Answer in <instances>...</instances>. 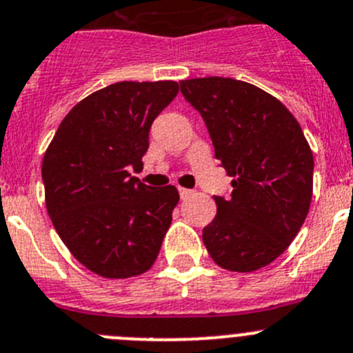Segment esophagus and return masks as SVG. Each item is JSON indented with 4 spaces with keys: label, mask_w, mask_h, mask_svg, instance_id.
I'll use <instances>...</instances> for the list:
<instances>
[{
    "label": "esophagus",
    "mask_w": 353,
    "mask_h": 353,
    "mask_svg": "<svg viewBox=\"0 0 353 353\" xmlns=\"http://www.w3.org/2000/svg\"><path fill=\"white\" fill-rule=\"evenodd\" d=\"M179 195H181V199H188V196H192L193 195V192L192 190H186V188H179Z\"/></svg>",
    "instance_id": "1"
}]
</instances>
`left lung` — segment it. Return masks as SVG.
Instances as JSON below:
<instances>
[{"label": "left lung", "mask_w": 353, "mask_h": 353, "mask_svg": "<svg viewBox=\"0 0 353 353\" xmlns=\"http://www.w3.org/2000/svg\"><path fill=\"white\" fill-rule=\"evenodd\" d=\"M181 92L207 125L216 158L232 179L228 199L202 239L216 265L256 272L298 235L314 192V154L298 120L281 101L233 78H193Z\"/></svg>", "instance_id": "obj_1"}]
</instances>
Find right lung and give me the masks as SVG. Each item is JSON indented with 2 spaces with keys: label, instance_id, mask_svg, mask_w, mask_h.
<instances>
[{
  "label": "right lung",
  "instance_id": "obj_1",
  "mask_svg": "<svg viewBox=\"0 0 353 353\" xmlns=\"http://www.w3.org/2000/svg\"><path fill=\"white\" fill-rule=\"evenodd\" d=\"M177 81H118L94 92L59 125L43 157L48 216L74 258L104 279L153 266L179 202L176 186L151 188L143 169L154 118Z\"/></svg>",
  "mask_w": 353,
  "mask_h": 353
}]
</instances>
